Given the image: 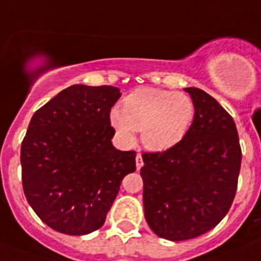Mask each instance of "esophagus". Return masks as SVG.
Masks as SVG:
<instances>
[{
	"mask_svg": "<svg viewBox=\"0 0 261 261\" xmlns=\"http://www.w3.org/2000/svg\"><path fill=\"white\" fill-rule=\"evenodd\" d=\"M143 164H144V161H143V156H141V154H137V156H136V168H137V171H139L140 168L143 167Z\"/></svg>",
	"mask_w": 261,
	"mask_h": 261,
	"instance_id": "1",
	"label": "esophagus"
}]
</instances>
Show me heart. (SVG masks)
I'll list each match as a JSON object with an SVG mask.
<instances>
[{
  "instance_id": "b5f03b06",
  "label": "heart",
  "mask_w": 261,
  "mask_h": 261,
  "mask_svg": "<svg viewBox=\"0 0 261 261\" xmlns=\"http://www.w3.org/2000/svg\"><path fill=\"white\" fill-rule=\"evenodd\" d=\"M195 118V104L185 93L144 87L122 100V112L112 109V128L124 143L135 141V130L141 132V143L148 150L164 152L177 145L188 133Z\"/></svg>"
}]
</instances>
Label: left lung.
Wrapping results in <instances>:
<instances>
[{"instance_id": "obj_1", "label": "left lung", "mask_w": 261, "mask_h": 261, "mask_svg": "<svg viewBox=\"0 0 261 261\" xmlns=\"http://www.w3.org/2000/svg\"><path fill=\"white\" fill-rule=\"evenodd\" d=\"M195 118L176 146L144 153V215L159 238L181 242L215 228L232 205L242 149L233 118L199 88H185Z\"/></svg>"}]
</instances>
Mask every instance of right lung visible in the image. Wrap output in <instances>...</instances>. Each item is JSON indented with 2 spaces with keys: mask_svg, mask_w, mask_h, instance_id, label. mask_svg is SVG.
Returning a JSON list of instances; mask_svg holds the SVG:
<instances>
[{
  "mask_svg": "<svg viewBox=\"0 0 261 261\" xmlns=\"http://www.w3.org/2000/svg\"><path fill=\"white\" fill-rule=\"evenodd\" d=\"M116 87L77 84L33 115L21 145L23 193L46 225L73 236L105 221L122 178L136 171V152L116 149L109 113Z\"/></svg>",
  "mask_w": 261,
  "mask_h": 261,
  "instance_id": "add662e5",
  "label": "right lung"
}]
</instances>
